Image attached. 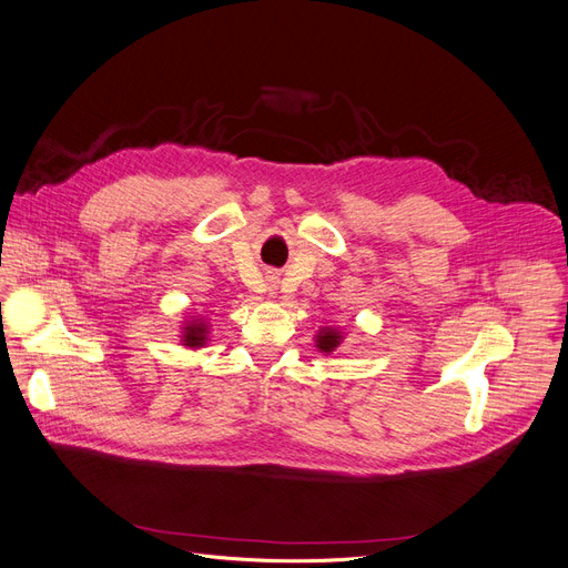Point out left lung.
I'll return each instance as SVG.
<instances>
[{"label": "left lung", "mask_w": 568, "mask_h": 568, "mask_svg": "<svg viewBox=\"0 0 568 568\" xmlns=\"http://www.w3.org/2000/svg\"><path fill=\"white\" fill-rule=\"evenodd\" d=\"M339 342H342V334L334 332V329H323V332L318 334V348L325 351V353L337 348Z\"/></svg>", "instance_id": "obj_1"}]
</instances>
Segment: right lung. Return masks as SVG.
<instances>
[{"mask_svg":"<svg viewBox=\"0 0 568 568\" xmlns=\"http://www.w3.org/2000/svg\"><path fill=\"white\" fill-rule=\"evenodd\" d=\"M205 342V325L203 323H189L184 327V346H203Z\"/></svg>","mask_w":568,"mask_h":568,"instance_id":"obj_1","label":"right lung"}]
</instances>
